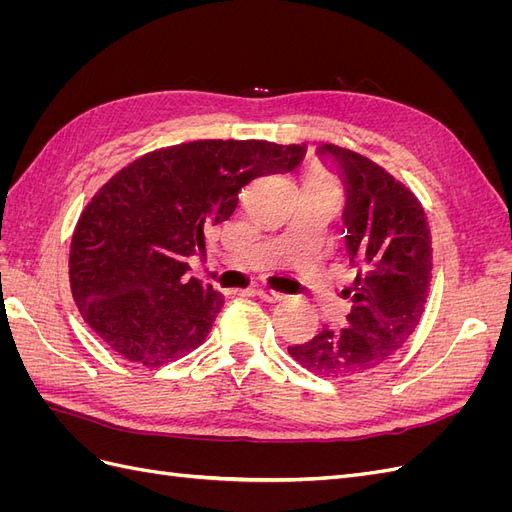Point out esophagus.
<instances>
[{
  "label": "esophagus",
  "instance_id": "obj_1",
  "mask_svg": "<svg viewBox=\"0 0 512 512\" xmlns=\"http://www.w3.org/2000/svg\"><path fill=\"white\" fill-rule=\"evenodd\" d=\"M256 294H258V299L267 301V303H275V301H280V299L284 297L282 292L271 290V288H258V290H256Z\"/></svg>",
  "mask_w": 512,
  "mask_h": 512
}]
</instances>
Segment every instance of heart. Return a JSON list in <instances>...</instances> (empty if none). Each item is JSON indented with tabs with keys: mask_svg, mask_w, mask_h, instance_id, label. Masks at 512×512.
I'll list each match as a JSON object with an SVG mask.
<instances>
[{
	"mask_svg": "<svg viewBox=\"0 0 512 512\" xmlns=\"http://www.w3.org/2000/svg\"><path fill=\"white\" fill-rule=\"evenodd\" d=\"M309 181H318V183H327V185H331V183L327 181V177H324L322 173H314V175H312V179H309Z\"/></svg>",
	"mask_w": 512,
	"mask_h": 512,
	"instance_id": "heart-1",
	"label": "heart"
}]
</instances>
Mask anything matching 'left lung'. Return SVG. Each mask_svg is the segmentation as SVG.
<instances>
[{
  "label": "left lung",
  "instance_id": "left-lung-1",
  "mask_svg": "<svg viewBox=\"0 0 512 512\" xmlns=\"http://www.w3.org/2000/svg\"><path fill=\"white\" fill-rule=\"evenodd\" d=\"M320 160L346 188V250L356 277L348 324L322 327L290 356L322 378H354L380 367L421 322L431 282V232L418 198L361 153L320 145Z\"/></svg>",
  "mask_w": 512,
  "mask_h": 512
}]
</instances>
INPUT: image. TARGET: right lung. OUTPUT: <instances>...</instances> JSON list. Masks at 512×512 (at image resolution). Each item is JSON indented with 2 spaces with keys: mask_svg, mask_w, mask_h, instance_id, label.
I'll return each mask as SVG.
<instances>
[{
  "mask_svg": "<svg viewBox=\"0 0 512 512\" xmlns=\"http://www.w3.org/2000/svg\"><path fill=\"white\" fill-rule=\"evenodd\" d=\"M305 145L192 141L151 151L104 183L70 245V288L83 320L123 359L173 363L205 342L224 297L188 258L228 220L252 179L288 173Z\"/></svg>",
  "mask_w": 512,
  "mask_h": 512,
  "instance_id": "1",
  "label": "right lung"
}]
</instances>
